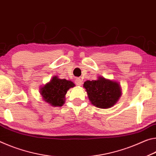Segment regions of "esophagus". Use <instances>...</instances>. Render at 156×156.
I'll return each instance as SVG.
<instances>
[{
	"mask_svg": "<svg viewBox=\"0 0 156 156\" xmlns=\"http://www.w3.org/2000/svg\"><path fill=\"white\" fill-rule=\"evenodd\" d=\"M75 83L77 86H81V85H82V83H83V81H82V80H81V79L78 78V79H76V80Z\"/></svg>",
	"mask_w": 156,
	"mask_h": 156,
	"instance_id": "esophagus-1",
	"label": "esophagus"
}]
</instances>
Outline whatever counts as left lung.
Segmentation results:
<instances>
[{
  "label": "left lung",
  "instance_id": "8db88e82",
  "mask_svg": "<svg viewBox=\"0 0 156 156\" xmlns=\"http://www.w3.org/2000/svg\"><path fill=\"white\" fill-rule=\"evenodd\" d=\"M83 88L87 92L91 104L99 108H109L115 104L122 95L120 84L116 81L98 76L96 80L84 82Z\"/></svg>",
  "mask_w": 156,
  "mask_h": 156
}]
</instances>
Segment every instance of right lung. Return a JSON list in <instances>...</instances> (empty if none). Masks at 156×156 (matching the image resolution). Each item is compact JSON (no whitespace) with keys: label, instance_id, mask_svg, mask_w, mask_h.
<instances>
[{"label":"right lung","instance_id":"right-lung-1","mask_svg":"<svg viewBox=\"0 0 156 156\" xmlns=\"http://www.w3.org/2000/svg\"><path fill=\"white\" fill-rule=\"evenodd\" d=\"M73 81L54 76L49 82L40 87L43 100L51 106H62L66 101V95L70 88L75 87Z\"/></svg>","mask_w":156,"mask_h":156}]
</instances>
